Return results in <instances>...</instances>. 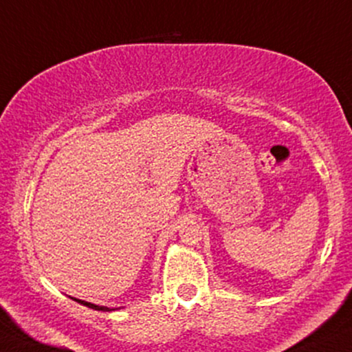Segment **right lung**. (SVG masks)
I'll use <instances>...</instances> for the list:
<instances>
[{
  "label": "right lung",
  "mask_w": 352,
  "mask_h": 352,
  "mask_svg": "<svg viewBox=\"0 0 352 352\" xmlns=\"http://www.w3.org/2000/svg\"><path fill=\"white\" fill-rule=\"evenodd\" d=\"M72 300H74V301H78V302H80V305L87 306V308H92V309H96V311H111V309H109V308H106V306H98V305H92V302H87V301L78 300V298H72Z\"/></svg>",
  "instance_id": "obj_1"
}]
</instances>
